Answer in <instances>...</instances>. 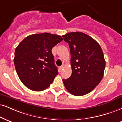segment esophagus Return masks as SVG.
<instances>
[{
  "label": "esophagus",
  "instance_id": "obj_1",
  "mask_svg": "<svg viewBox=\"0 0 122 122\" xmlns=\"http://www.w3.org/2000/svg\"><path fill=\"white\" fill-rule=\"evenodd\" d=\"M63 66H61V67H59V70H60V71H61L63 70Z\"/></svg>",
  "mask_w": 122,
  "mask_h": 122
}]
</instances>
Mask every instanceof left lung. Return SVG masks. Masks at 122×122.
Masks as SVG:
<instances>
[{
  "label": "left lung",
  "instance_id": "obj_1",
  "mask_svg": "<svg viewBox=\"0 0 122 122\" xmlns=\"http://www.w3.org/2000/svg\"><path fill=\"white\" fill-rule=\"evenodd\" d=\"M71 52L72 74L63 79L71 94L81 96L90 93L103 76L106 65L100 45L89 36L82 32H71L63 36Z\"/></svg>",
  "mask_w": 122,
  "mask_h": 122
}]
</instances>
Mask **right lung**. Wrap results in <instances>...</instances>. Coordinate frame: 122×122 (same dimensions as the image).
<instances>
[{"label": "right lung", "instance_id": "right-lung-1", "mask_svg": "<svg viewBox=\"0 0 122 122\" xmlns=\"http://www.w3.org/2000/svg\"><path fill=\"white\" fill-rule=\"evenodd\" d=\"M63 40L48 33L30 35L19 43L15 52L16 72L24 85L33 91H42L58 74L51 50Z\"/></svg>", "mask_w": 122, "mask_h": 122}]
</instances>
